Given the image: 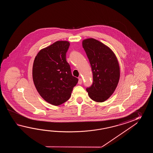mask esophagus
<instances>
[{"instance_id": "34e87169", "label": "esophagus", "mask_w": 153, "mask_h": 153, "mask_svg": "<svg viewBox=\"0 0 153 153\" xmlns=\"http://www.w3.org/2000/svg\"><path fill=\"white\" fill-rule=\"evenodd\" d=\"M82 79H81V78H79V81H78V84L79 85H81L82 84Z\"/></svg>"}]
</instances>
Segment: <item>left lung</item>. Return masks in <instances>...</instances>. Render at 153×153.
<instances>
[{
	"label": "left lung",
	"mask_w": 153,
	"mask_h": 153,
	"mask_svg": "<svg viewBox=\"0 0 153 153\" xmlns=\"http://www.w3.org/2000/svg\"><path fill=\"white\" fill-rule=\"evenodd\" d=\"M91 65L93 82L86 88L89 97L97 102L106 101L113 94L120 79V67L114 52L97 40L82 41Z\"/></svg>",
	"instance_id": "1"
}]
</instances>
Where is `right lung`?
Masks as SVG:
<instances>
[{"mask_svg":"<svg viewBox=\"0 0 153 153\" xmlns=\"http://www.w3.org/2000/svg\"><path fill=\"white\" fill-rule=\"evenodd\" d=\"M70 44L57 41L41 50L34 59L33 79L42 97L50 104L59 105L68 101L78 79L72 75L66 60Z\"/></svg>","mask_w":153,"mask_h":153,"instance_id":"obj_1","label":"right lung"}]
</instances>
